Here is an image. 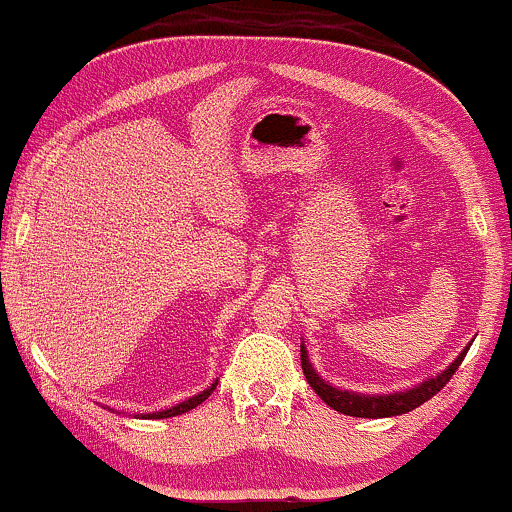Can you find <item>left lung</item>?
Returning <instances> with one entry per match:
<instances>
[{"mask_svg":"<svg viewBox=\"0 0 512 512\" xmlns=\"http://www.w3.org/2000/svg\"><path fill=\"white\" fill-rule=\"evenodd\" d=\"M469 346L471 344H466V349L461 351V354L456 356L444 371L434 373V376L425 378V381L417 383V386L405 388V390H393V393H376V395L337 388L329 381H324L320 373L315 371V366H312L305 344H300V361H302V373H305L307 383L315 388V393L320 395L329 408L344 412V415H351V417H371V420H378V417L405 415V412L420 408L422 403H427L432 395H437L439 390L447 386L449 378L454 376V371L459 368L461 361H464Z\"/></svg>","mask_w":512,"mask_h":512,"instance_id":"1","label":"left lung"}]
</instances>
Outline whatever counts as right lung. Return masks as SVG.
Wrapping results in <instances>:
<instances>
[{
  "label": "right lung",
  "instance_id": "add662e5",
  "mask_svg": "<svg viewBox=\"0 0 512 512\" xmlns=\"http://www.w3.org/2000/svg\"><path fill=\"white\" fill-rule=\"evenodd\" d=\"M214 388H217V381H214L212 386H207L205 390H200V393H197V395H192V398L183 400V403L173 405V408H166V410H161V412H148V415H144V412H141L139 417H151V420H163V417L183 415V412H188V410H192V408H197V405H200V403H205V400L212 395Z\"/></svg>",
  "mask_w": 512,
  "mask_h": 512
}]
</instances>
